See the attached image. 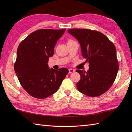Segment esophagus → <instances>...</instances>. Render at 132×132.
<instances>
[{"mask_svg": "<svg viewBox=\"0 0 132 132\" xmlns=\"http://www.w3.org/2000/svg\"><path fill=\"white\" fill-rule=\"evenodd\" d=\"M75 72V70L74 69H69V73L70 74V73H74Z\"/></svg>", "mask_w": 132, "mask_h": 132, "instance_id": "1", "label": "esophagus"}]
</instances>
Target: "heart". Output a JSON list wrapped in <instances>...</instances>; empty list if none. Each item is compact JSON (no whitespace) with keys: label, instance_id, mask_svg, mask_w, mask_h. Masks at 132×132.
<instances>
[{"label":"heart","instance_id":"obj_1","mask_svg":"<svg viewBox=\"0 0 132 132\" xmlns=\"http://www.w3.org/2000/svg\"><path fill=\"white\" fill-rule=\"evenodd\" d=\"M71 41V40H69V41Z\"/></svg>","mask_w":132,"mask_h":132}]
</instances>
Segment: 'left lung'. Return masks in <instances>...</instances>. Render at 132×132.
I'll use <instances>...</instances> for the list:
<instances>
[{
    "label": "left lung",
    "mask_w": 132,
    "mask_h": 132,
    "mask_svg": "<svg viewBox=\"0 0 132 132\" xmlns=\"http://www.w3.org/2000/svg\"><path fill=\"white\" fill-rule=\"evenodd\" d=\"M68 32L78 39L82 57L89 63V70L76 71L81 77L78 90L90 97L104 94L113 85L119 68L113 43L97 31L72 29Z\"/></svg>",
    "instance_id": "left-lung-1"
}]
</instances>
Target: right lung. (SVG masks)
<instances>
[{
	"instance_id": "right-lung-1",
	"label": "right lung",
	"mask_w": 132,
	"mask_h": 132,
	"mask_svg": "<svg viewBox=\"0 0 132 132\" xmlns=\"http://www.w3.org/2000/svg\"><path fill=\"white\" fill-rule=\"evenodd\" d=\"M65 31L38 30L19 45L14 70L21 85L31 96L43 99L54 94L69 72L65 68L50 69L47 64Z\"/></svg>"
}]
</instances>
